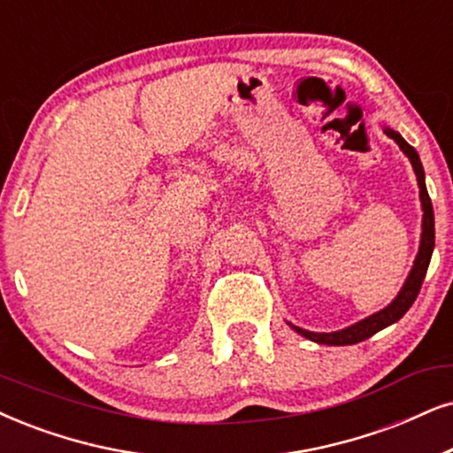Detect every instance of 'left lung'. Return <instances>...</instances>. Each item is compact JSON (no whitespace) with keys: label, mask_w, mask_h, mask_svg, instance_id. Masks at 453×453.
<instances>
[{"label":"left lung","mask_w":453,"mask_h":453,"mask_svg":"<svg viewBox=\"0 0 453 453\" xmlns=\"http://www.w3.org/2000/svg\"><path fill=\"white\" fill-rule=\"evenodd\" d=\"M385 134L391 137V140L397 142L405 157L410 158L411 167H414L418 188H420V203H422L420 249H418L414 267H411V272H410L408 280H405L403 288L399 290V295L395 296L391 305L380 309V311L374 313V316L365 318V319H362V322L349 326V328L339 330V332H309V330L299 328V326L290 324V328H293L295 332H299L301 336H305V339H309V341L319 342V345H334V347L355 345V342H362L365 339H370V336L376 334L379 330L395 324L397 319H402L405 316V311L411 307V303L416 301L418 293H420V286H422V282H425L428 263H431L433 249H434V215H433V204H431V198H428L426 184H425V169H422V163H420V157H418V152L408 144V142L403 140L402 135L397 134V131L385 127Z\"/></svg>","instance_id":"obj_1"}]
</instances>
